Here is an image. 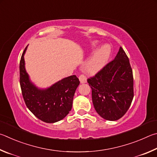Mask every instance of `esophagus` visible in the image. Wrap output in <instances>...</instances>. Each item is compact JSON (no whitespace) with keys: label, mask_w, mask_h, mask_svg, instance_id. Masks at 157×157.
<instances>
[{"label":"esophagus","mask_w":157,"mask_h":157,"mask_svg":"<svg viewBox=\"0 0 157 157\" xmlns=\"http://www.w3.org/2000/svg\"><path fill=\"white\" fill-rule=\"evenodd\" d=\"M79 78V81H80V82L81 83H86L87 82V78L86 76L83 75V74H81L80 76H79L78 77Z\"/></svg>","instance_id":"1"}]
</instances>
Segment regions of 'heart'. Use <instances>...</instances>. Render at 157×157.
<instances>
[{
	"label": "heart",
	"instance_id": "obj_1",
	"mask_svg": "<svg viewBox=\"0 0 157 157\" xmlns=\"http://www.w3.org/2000/svg\"><path fill=\"white\" fill-rule=\"evenodd\" d=\"M98 45V41H94L91 43V48L94 49ZM110 53L111 48L108 45H104L101 47L87 60L85 64V70L91 74H94L100 71L108 62Z\"/></svg>",
	"mask_w": 157,
	"mask_h": 157
}]
</instances>
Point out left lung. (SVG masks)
I'll use <instances>...</instances> for the list:
<instances>
[{"label":"left lung","instance_id":"8db88e82","mask_svg":"<svg viewBox=\"0 0 157 157\" xmlns=\"http://www.w3.org/2000/svg\"><path fill=\"white\" fill-rule=\"evenodd\" d=\"M87 83L95 110L101 117L117 121L126 113L134 97V80L130 60L121 47L114 59Z\"/></svg>","mask_w":157,"mask_h":157}]
</instances>
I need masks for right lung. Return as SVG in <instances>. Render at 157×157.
Wrapping results in <instances>:
<instances>
[{"instance_id":"1","label":"right lung","mask_w":157,"mask_h":157,"mask_svg":"<svg viewBox=\"0 0 157 157\" xmlns=\"http://www.w3.org/2000/svg\"><path fill=\"white\" fill-rule=\"evenodd\" d=\"M20 61V85L26 105L38 119L52 123L62 120L71 109L74 93L80 81L72 75L46 89H39L30 81L25 67L24 54Z\"/></svg>"}]
</instances>
